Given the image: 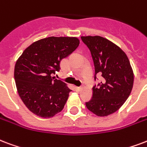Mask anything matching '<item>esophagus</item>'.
I'll list each match as a JSON object with an SVG mask.
<instances>
[{
    "mask_svg": "<svg viewBox=\"0 0 147 147\" xmlns=\"http://www.w3.org/2000/svg\"><path fill=\"white\" fill-rule=\"evenodd\" d=\"M82 87H76V90L77 92H79V91H81L82 90Z\"/></svg>",
    "mask_w": 147,
    "mask_h": 147,
    "instance_id": "34e87169",
    "label": "esophagus"
}]
</instances>
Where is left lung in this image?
I'll return each mask as SVG.
<instances>
[{
	"label": "left lung",
	"mask_w": 147,
	"mask_h": 147,
	"mask_svg": "<svg viewBox=\"0 0 147 147\" xmlns=\"http://www.w3.org/2000/svg\"><path fill=\"white\" fill-rule=\"evenodd\" d=\"M91 52L95 67L94 80L101 75L102 81L92 87V96L86 106L98 116L117 111L126 102L133 85V72L125 52L100 36L81 37Z\"/></svg>",
	"instance_id": "1"
}]
</instances>
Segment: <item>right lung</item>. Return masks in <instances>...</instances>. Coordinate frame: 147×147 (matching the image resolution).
<instances>
[{
    "instance_id": "right-lung-1",
    "label": "right lung",
    "mask_w": 147,
    "mask_h": 147,
    "mask_svg": "<svg viewBox=\"0 0 147 147\" xmlns=\"http://www.w3.org/2000/svg\"><path fill=\"white\" fill-rule=\"evenodd\" d=\"M78 45L77 38L49 37L31 44L18 59L14 67L17 89L34 114L50 118L63 109L71 90L51 74L60 70L61 59Z\"/></svg>"
}]
</instances>
